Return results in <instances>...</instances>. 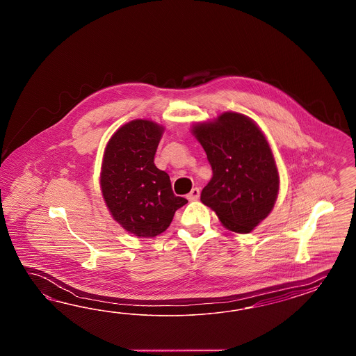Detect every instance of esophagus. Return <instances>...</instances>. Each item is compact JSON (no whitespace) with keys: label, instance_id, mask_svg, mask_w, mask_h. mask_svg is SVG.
Segmentation results:
<instances>
[{"label":"esophagus","instance_id":"esophagus-1","mask_svg":"<svg viewBox=\"0 0 356 356\" xmlns=\"http://www.w3.org/2000/svg\"><path fill=\"white\" fill-rule=\"evenodd\" d=\"M200 189H198V188H194V189L186 195V198H188V200H191H191H197L200 198Z\"/></svg>","mask_w":356,"mask_h":356}]
</instances>
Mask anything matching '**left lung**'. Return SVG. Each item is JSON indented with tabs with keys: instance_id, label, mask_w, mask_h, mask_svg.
Wrapping results in <instances>:
<instances>
[{
	"instance_id": "obj_1",
	"label": "left lung",
	"mask_w": 356,
	"mask_h": 356,
	"mask_svg": "<svg viewBox=\"0 0 356 356\" xmlns=\"http://www.w3.org/2000/svg\"><path fill=\"white\" fill-rule=\"evenodd\" d=\"M191 134L204 149L212 179L200 200L230 232L247 234L274 209L279 172L269 141L257 123L236 112L197 122Z\"/></svg>"
}]
</instances>
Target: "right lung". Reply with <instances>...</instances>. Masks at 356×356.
Returning <instances> with one entry per match:
<instances>
[{
	"label": "right lung",
	"mask_w": 356,
	"mask_h": 356,
	"mask_svg": "<svg viewBox=\"0 0 356 356\" xmlns=\"http://www.w3.org/2000/svg\"><path fill=\"white\" fill-rule=\"evenodd\" d=\"M165 127L134 120L114 132L105 147L100 189L114 221L138 238H154L188 203L176 197L170 176L156 168L154 156Z\"/></svg>",
	"instance_id": "add662e5"
}]
</instances>
